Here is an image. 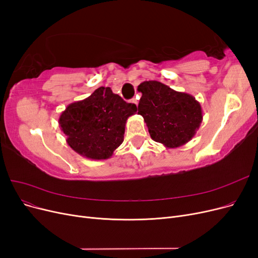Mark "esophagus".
<instances>
[{
  "label": "esophagus",
  "instance_id": "esophagus-1",
  "mask_svg": "<svg viewBox=\"0 0 258 258\" xmlns=\"http://www.w3.org/2000/svg\"><path fill=\"white\" fill-rule=\"evenodd\" d=\"M130 102H131V103H134V104H136V105H138L139 101H138V99H137V98H134V99H131V100H130Z\"/></svg>",
  "mask_w": 258,
  "mask_h": 258
}]
</instances>
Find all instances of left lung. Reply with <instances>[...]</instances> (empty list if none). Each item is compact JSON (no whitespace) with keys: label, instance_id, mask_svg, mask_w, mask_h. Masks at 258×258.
<instances>
[{"label":"left lung","instance_id":"8db88e82","mask_svg":"<svg viewBox=\"0 0 258 258\" xmlns=\"http://www.w3.org/2000/svg\"><path fill=\"white\" fill-rule=\"evenodd\" d=\"M138 90L142 93L138 114L143 116L154 141L168 148L190 141L202 122L201 105L196 99L157 81L143 82Z\"/></svg>","mask_w":258,"mask_h":258}]
</instances>
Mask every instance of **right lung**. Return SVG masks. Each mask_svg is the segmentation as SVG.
<instances>
[{"instance_id": "1", "label": "right lung", "mask_w": 258, "mask_h": 258, "mask_svg": "<svg viewBox=\"0 0 258 258\" xmlns=\"http://www.w3.org/2000/svg\"><path fill=\"white\" fill-rule=\"evenodd\" d=\"M137 110L110 87H100L88 98L69 104L59 117V126L74 152L93 160L108 159L122 143L127 119Z\"/></svg>"}]
</instances>
